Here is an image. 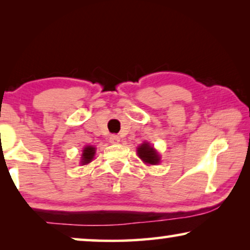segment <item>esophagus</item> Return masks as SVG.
Returning <instances> with one entry per match:
<instances>
[{"label":"esophagus","instance_id":"1","mask_svg":"<svg viewBox=\"0 0 250 250\" xmlns=\"http://www.w3.org/2000/svg\"><path fill=\"white\" fill-rule=\"evenodd\" d=\"M109 141H110V143H112V145H118L119 141H121V139H119V136L117 135H111L110 138H109Z\"/></svg>","mask_w":250,"mask_h":250}]
</instances>
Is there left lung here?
Returning <instances> with one entry per match:
<instances>
[{"label":"left lung","mask_w":250,"mask_h":250,"mask_svg":"<svg viewBox=\"0 0 250 250\" xmlns=\"http://www.w3.org/2000/svg\"><path fill=\"white\" fill-rule=\"evenodd\" d=\"M136 151L143 163L148 164V165H157L160 162V157L157 150L148 142H143Z\"/></svg>","instance_id":"8db88e82"}]
</instances>
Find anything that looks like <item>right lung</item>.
I'll use <instances>...</instances> for the list:
<instances>
[{"mask_svg": "<svg viewBox=\"0 0 250 250\" xmlns=\"http://www.w3.org/2000/svg\"><path fill=\"white\" fill-rule=\"evenodd\" d=\"M95 155V148L92 146H86L83 150V153H82V160H81V164L82 165H86V164L91 163L92 159H93V157Z\"/></svg>", "mask_w": 250, "mask_h": 250, "instance_id": "obj_1", "label": "right lung"}]
</instances>
